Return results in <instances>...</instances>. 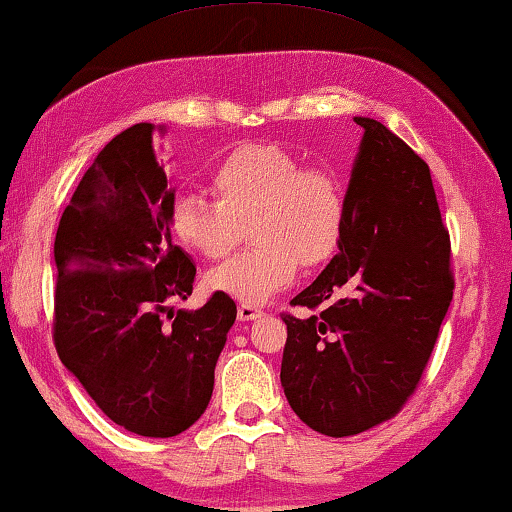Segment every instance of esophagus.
<instances>
[{"instance_id": "esophagus-1", "label": "esophagus", "mask_w": 512, "mask_h": 512, "mask_svg": "<svg viewBox=\"0 0 512 512\" xmlns=\"http://www.w3.org/2000/svg\"><path fill=\"white\" fill-rule=\"evenodd\" d=\"M258 317H263V310H258L254 305H240L237 307V319L240 321H254Z\"/></svg>"}]
</instances>
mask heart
Masks as SVG:
<instances>
[{
    "label": "heart",
    "instance_id": "1",
    "mask_svg": "<svg viewBox=\"0 0 512 512\" xmlns=\"http://www.w3.org/2000/svg\"><path fill=\"white\" fill-rule=\"evenodd\" d=\"M212 200L181 193L170 207V230L179 244L207 261L223 258L249 223L254 249L207 275L216 293L263 305L307 268L326 263L345 233L347 200L338 174L303 167L282 146L244 144L209 172Z\"/></svg>",
    "mask_w": 512,
    "mask_h": 512
}]
</instances>
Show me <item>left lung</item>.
Segmentation results:
<instances>
[{"mask_svg": "<svg viewBox=\"0 0 512 512\" xmlns=\"http://www.w3.org/2000/svg\"><path fill=\"white\" fill-rule=\"evenodd\" d=\"M363 137L345 193L340 251L291 300L282 387L293 412L331 438L394 417L415 391L452 300L450 237L429 165L380 121Z\"/></svg>", "mask_w": 512, "mask_h": 512, "instance_id": "left-lung-1", "label": "left lung"}]
</instances>
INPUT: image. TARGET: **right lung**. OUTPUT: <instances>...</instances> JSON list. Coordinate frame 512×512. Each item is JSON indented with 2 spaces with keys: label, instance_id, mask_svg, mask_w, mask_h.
Returning a JSON list of instances; mask_svg holds the SVG:
<instances>
[{
  "label": "right lung",
  "instance_id": "1",
  "mask_svg": "<svg viewBox=\"0 0 512 512\" xmlns=\"http://www.w3.org/2000/svg\"><path fill=\"white\" fill-rule=\"evenodd\" d=\"M165 125L137 123L97 153L55 235V349L97 408L146 438L186 431L207 410L235 324L233 298L163 314L193 293L195 265L172 242L174 186L153 149Z\"/></svg>",
  "mask_w": 512,
  "mask_h": 512
}]
</instances>
